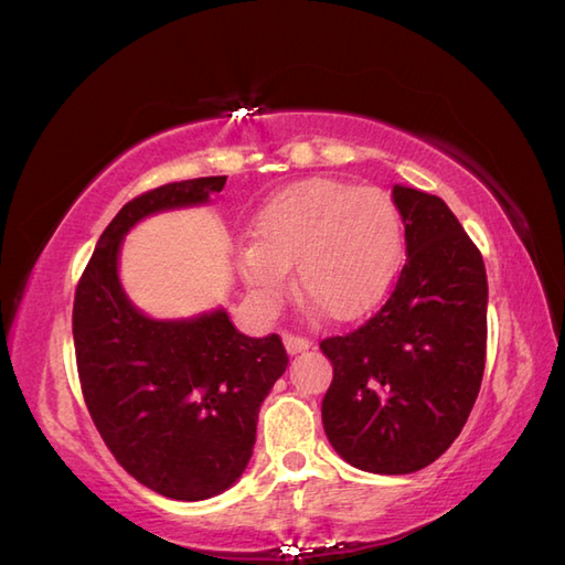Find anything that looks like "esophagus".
I'll use <instances>...</instances> for the list:
<instances>
[{"instance_id":"obj_1","label":"esophagus","mask_w":565,"mask_h":565,"mask_svg":"<svg viewBox=\"0 0 565 565\" xmlns=\"http://www.w3.org/2000/svg\"><path fill=\"white\" fill-rule=\"evenodd\" d=\"M282 341H285V349H287V353H302V351H307L309 347H312V341H309L307 337H297V333H285L282 337Z\"/></svg>"}]
</instances>
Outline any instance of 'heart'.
<instances>
[{"label": "heart", "mask_w": 565, "mask_h": 565, "mask_svg": "<svg viewBox=\"0 0 565 565\" xmlns=\"http://www.w3.org/2000/svg\"><path fill=\"white\" fill-rule=\"evenodd\" d=\"M405 250L397 204L377 188L309 178L285 188L253 218V246L241 253V278L266 307L299 290L337 319L373 309L393 285Z\"/></svg>", "instance_id": "b5f03b06"}]
</instances>
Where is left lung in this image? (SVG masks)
Instances as JSON below:
<instances>
[{"mask_svg": "<svg viewBox=\"0 0 565 565\" xmlns=\"http://www.w3.org/2000/svg\"><path fill=\"white\" fill-rule=\"evenodd\" d=\"M407 260L377 312L319 343L333 365L321 399L329 444L367 473L434 463L480 393L488 343L486 263L436 194L395 185Z\"/></svg>", "mask_w": 565, "mask_h": 565, "instance_id": "obj_1", "label": "left lung"}]
</instances>
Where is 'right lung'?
Listing matches in <instances>:
<instances>
[{
  "label": "right lung",
  "instance_id": "1",
  "mask_svg": "<svg viewBox=\"0 0 565 565\" xmlns=\"http://www.w3.org/2000/svg\"><path fill=\"white\" fill-rule=\"evenodd\" d=\"M226 175L168 182L126 202L99 236L73 305L85 405L117 463L172 500H206L244 473L263 399L285 367L278 333L250 339L224 309L160 321L119 282L126 232L156 212L210 202Z\"/></svg>",
  "mask_w": 565,
  "mask_h": 565
}]
</instances>
